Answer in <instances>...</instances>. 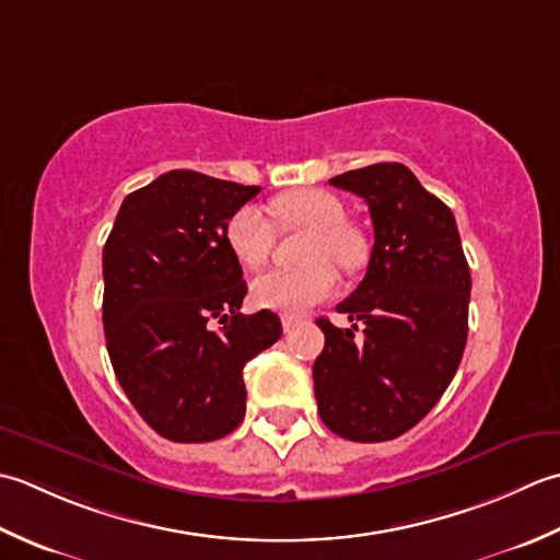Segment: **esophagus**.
Here are the masks:
<instances>
[{
  "label": "esophagus",
  "mask_w": 560,
  "mask_h": 560,
  "mask_svg": "<svg viewBox=\"0 0 560 560\" xmlns=\"http://www.w3.org/2000/svg\"><path fill=\"white\" fill-rule=\"evenodd\" d=\"M300 322H302V316L284 314V316H282V330H284V334H290V330H292L296 324H300Z\"/></svg>",
  "instance_id": "obj_1"
}]
</instances>
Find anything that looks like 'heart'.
<instances>
[{"instance_id": "heart-1", "label": "heart", "mask_w": 560, "mask_h": 560, "mask_svg": "<svg viewBox=\"0 0 560 560\" xmlns=\"http://www.w3.org/2000/svg\"><path fill=\"white\" fill-rule=\"evenodd\" d=\"M270 212L282 230L310 232L302 246L304 268L270 270L250 284V300L280 314H302L328 300L338 290V270H352L364 260V242L355 226L343 222V202L318 188L282 192L270 202ZM226 244L244 268L256 270L276 246V226L256 205L238 208L226 222Z\"/></svg>"}]
</instances>
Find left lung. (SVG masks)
Returning <instances> with one entry per match:
<instances>
[{
  "label": "left lung",
  "mask_w": 560,
  "mask_h": 560,
  "mask_svg": "<svg viewBox=\"0 0 560 560\" xmlns=\"http://www.w3.org/2000/svg\"><path fill=\"white\" fill-rule=\"evenodd\" d=\"M370 208L368 276L336 310L350 328L316 318L326 346L314 362L318 416L352 442H384L420 423L454 380L469 334L471 272L454 214L404 164L330 178ZM365 343H354L357 324Z\"/></svg>",
  "instance_id": "obj_1"
}]
</instances>
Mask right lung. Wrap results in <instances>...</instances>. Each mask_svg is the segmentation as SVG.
<instances>
[{"label": "right lung", "mask_w": 560, "mask_h": 560, "mask_svg": "<svg viewBox=\"0 0 560 560\" xmlns=\"http://www.w3.org/2000/svg\"><path fill=\"white\" fill-rule=\"evenodd\" d=\"M258 190L168 171L122 200L104 246L113 372L144 423L171 442L236 430L244 364L282 336L278 314H242L244 272L224 236Z\"/></svg>", "instance_id": "add662e5"}]
</instances>
